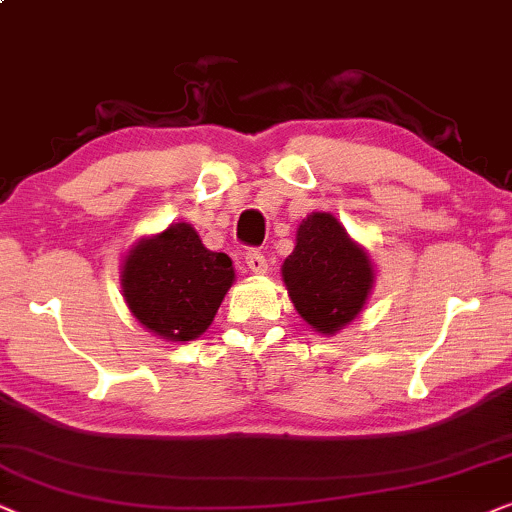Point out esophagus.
Returning a JSON list of instances; mask_svg holds the SVG:
<instances>
[{
	"label": "esophagus",
	"instance_id": "1",
	"mask_svg": "<svg viewBox=\"0 0 512 512\" xmlns=\"http://www.w3.org/2000/svg\"><path fill=\"white\" fill-rule=\"evenodd\" d=\"M245 267H248L252 274H257V276L267 274V260H264L262 252H257V250L245 252Z\"/></svg>",
	"mask_w": 512,
	"mask_h": 512
}]
</instances>
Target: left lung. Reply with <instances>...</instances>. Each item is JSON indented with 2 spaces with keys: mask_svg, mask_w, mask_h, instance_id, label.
<instances>
[{
  "mask_svg": "<svg viewBox=\"0 0 512 512\" xmlns=\"http://www.w3.org/2000/svg\"><path fill=\"white\" fill-rule=\"evenodd\" d=\"M281 271L297 313L323 335H335L363 311L374 283L370 255L330 213L302 220Z\"/></svg>",
  "mask_w": 512,
  "mask_h": 512,
  "instance_id": "obj_1",
  "label": "left lung"
}]
</instances>
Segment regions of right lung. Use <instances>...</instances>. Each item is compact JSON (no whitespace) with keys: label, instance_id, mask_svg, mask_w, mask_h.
Listing matches in <instances>:
<instances>
[{"label":"right lung","instance_id":"right-lung-1","mask_svg":"<svg viewBox=\"0 0 512 512\" xmlns=\"http://www.w3.org/2000/svg\"><path fill=\"white\" fill-rule=\"evenodd\" d=\"M231 283L229 257L208 250L187 222L140 238L121 269L128 309L149 332L168 342H192L203 335Z\"/></svg>","mask_w":512,"mask_h":512}]
</instances>
